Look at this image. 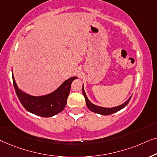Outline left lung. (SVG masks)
Returning a JSON list of instances; mask_svg holds the SVG:
<instances>
[{"mask_svg":"<svg viewBox=\"0 0 157 157\" xmlns=\"http://www.w3.org/2000/svg\"><path fill=\"white\" fill-rule=\"evenodd\" d=\"M82 91H83V96H84L85 100H86V106L89 109V110L91 111L92 112L98 113V114H101V115H110V114H112L113 113L117 112V111H119V110H121L122 109H124V107L128 104V103L129 102V101L131 99V97H132V96H131L125 102L123 103V104L121 105H119V106L112 107V108H105V107L96 106V105L92 104V103L90 101L89 99L87 97L86 94L85 93L84 88H83V84L82 87Z\"/></svg>","mask_w":157,"mask_h":157,"instance_id":"obj_1","label":"left lung"}]
</instances>
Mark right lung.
I'll return each mask as SVG.
<instances>
[{
  "label": "right lung",
  "instance_id": "add662e5",
  "mask_svg": "<svg viewBox=\"0 0 157 157\" xmlns=\"http://www.w3.org/2000/svg\"><path fill=\"white\" fill-rule=\"evenodd\" d=\"M13 82L16 93L23 106L33 114L42 117H51L61 112L65 108L69 95L71 85L76 77L64 81L55 91L43 96H32L19 89L12 72Z\"/></svg>",
  "mask_w": 157,
  "mask_h": 157
}]
</instances>
